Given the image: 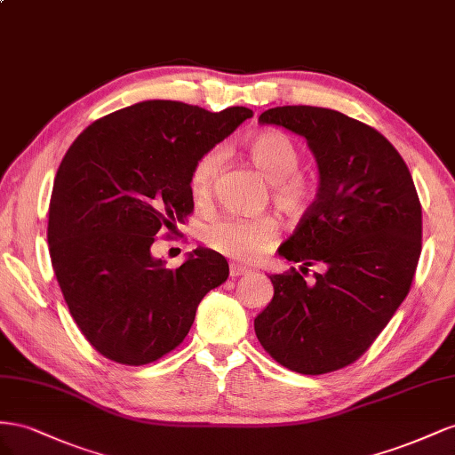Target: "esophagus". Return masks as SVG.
<instances>
[{
	"instance_id": "obj_1",
	"label": "esophagus",
	"mask_w": 455,
	"mask_h": 455,
	"mask_svg": "<svg viewBox=\"0 0 455 455\" xmlns=\"http://www.w3.org/2000/svg\"><path fill=\"white\" fill-rule=\"evenodd\" d=\"M228 272H230V276H232V278H238V276H245V275H250L251 270H250L248 267H243V265H236V263H232Z\"/></svg>"
}]
</instances>
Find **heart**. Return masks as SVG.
I'll list each match as a JSON object with an SVG mask.
<instances>
[{
    "instance_id": "1",
    "label": "heart",
    "mask_w": 455,
    "mask_h": 455,
    "mask_svg": "<svg viewBox=\"0 0 455 455\" xmlns=\"http://www.w3.org/2000/svg\"><path fill=\"white\" fill-rule=\"evenodd\" d=\"M245 158L261 173L272 188V202L290 217L303 215L315 200V185L297 173L301 167V150L282 132H263L243 142ZM219 148L204 152L190 172V192L194 198H205L212 192L213 179L220 165ZM278 235L276 219L270 215L243 217L220 215L202 230L204 242L219 253L235 259H255Z\"/></svg>"
}]
</instances>
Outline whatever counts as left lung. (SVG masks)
I'll list each match as a JSON object with an SVG mask.
<instances>
[{
    "label": "left lung",
    "instance_id": "1",
    "mask_svg": "<svg viewBox=\"0 0 455 455\" xmlns=\"http://www.w3.org/2000/svg\"><path fill=\"white\" fill-rule=\"evenodd\" d=\"M259 124L307 139L320 173L316 200L278 253L295 268L272 275L275 295L255 335L278 364L320 375L366 353L410 291L421 253V204L406 162L373 127L318 107H276Z\"/></svg>",
    "mask_w": 455,
    "mask_h": 455
}]
</instances>
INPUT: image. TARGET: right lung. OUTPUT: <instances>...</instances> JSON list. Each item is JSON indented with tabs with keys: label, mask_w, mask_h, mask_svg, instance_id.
<instances>
[{
	"label": "right lung",
	"mask_w": 455,
	"mask_h": 455,
	"mask_svg": "<svg viewBox=\"0 0 455 455\" xmlns=\"http://www.w3.org/2000/svg\"><path fill=\"white\" fill-rule=\"evenodd\" d=\"M253 112L142 100L91 124L64 156L49 204L51 263L70 315L95 350L127 366L183 343L204 295L228 278L217 251L179 268L150 251L194 210L192 165Z\"/></svg>",
	"instance_id": "1"
}]
</instances>
